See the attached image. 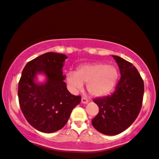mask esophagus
Wrapping results in <instances>:
<instances>
[{
    "label": "esophagus",
    "instance_id": "obj_1",
    "mask_svg": "<svg viewBox=\"0 0 159 159\" xmlns=\"http://www.w3.org/2000/svg\"><path fill=\"white\" fill-rule=\"evenodd\" d=\"M82 103H83V104H87V102H88V99H87V98H84V97H83V98H82Z\"/></svg>",
    "mask_w": 159,
    "mask_h": 159
}]
</instances>
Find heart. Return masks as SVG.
I'll list each match as a JSON object with an SVG mask.
<instances>
[{
	"label": "heart",
	"mask_w": 159,
	"mask_h": 159,
	"mask_svg": "<svg viewBox=\"0 0 159 159\" xmlns=\"http://www.w3.org/2000/svg\"><path fill=\"white\" fill-rule=\"evenodd\" d=\"M118 72L113 65L104 63L85 64L80 66L75 73L66 75V81L73 90H80L87 84L88 93L94 97H102L110 93L116 86Z\"/></svg>",
	"instance_id": "obj_1"
}]
</instances>
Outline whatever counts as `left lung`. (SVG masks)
<instances>
[{
    "label": "left lung",
    "mask_w": 159,
    "mask_h": 159,
    "mask_svg": "<svg viewBox=\"0 0 159 159\" xmlns=\"http://www.w3.org/2000/svg\"><path fill=\"white\" fill-rule=\"evenodd\" d=\"M121 77L111 95L94 99L98 114L92 120L93 127L107 135L123 132L132 125L141 109L144 84L137 69L121 57L112 56Z\"/></svg>",
    "instance_id": "obj_1"
}]
</instances>
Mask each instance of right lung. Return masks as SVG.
<instances>
[{"label":"right lung","instance_id":"obj_1","mask_svg":"<svg viewBox=\"0 0 159 159\" xmlns=\"http://www.w3.org/2000/svg\"><path fill=\"white\" fill-rule=\"evenodd\" d=\"M66 58L65 54L47 52L29 61L22 71L18 89L20 110L30 125L41 132L61 129L81 102V97L72 95L64 82ZM39 74L45 76L44 82H36Z\"/></svg>","mask_w":159,"mask_h":159}]
</instances>
